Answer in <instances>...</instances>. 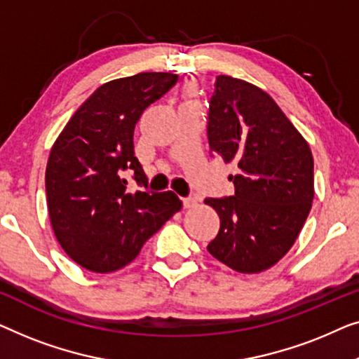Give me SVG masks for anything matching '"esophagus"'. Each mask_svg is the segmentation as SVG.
<instances>
[{"mask_svg":"<svg viewBox=\"0 0 359 359\" xmlns=\"http://www.w3.org/2000/svg\"><path fill=\"white\" fill-rule=\"evenodd\" d=\"M196 203H198V200H196L195 196H187V198H182V205H184V208H194Z\"/></svg>","mask_w":359,"mask_h":359,"instance_id":"obj_1","label":"esophagus"}]
</instances>
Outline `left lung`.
<instances>
[{
    "mask_svg": "<svg viewBox=\"0 0 359 359\" xmlns=\"http://www.w3.org/2000/svg\"><path fill=\"white\" fill-rule=\"evenodd\" d=\"M211 153L234 163V195L206 198L219 215L208 252L241 273L275 265L297 239L314 198L309 144L265 90L221 76L208 100Z\"/></svg>",
    "mask_w": 359,
    "mask_h": 359,
    "instance_id": "1",
    "label": "left lung"
}]
</instances>
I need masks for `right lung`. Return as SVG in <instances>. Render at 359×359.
Masks as SVG:
<instances>
[{
  "mask_svg": "<svg viewBox=\"0 0 359 359\" xmlns=\"http://www.w3.org/2000/svg\"><path fill=\"white\" fill-rule=\"evenodd\" d=\"M179 81L140 73L105 83L81 105L55 141L45 170L50 223L63 250L95 273L123 269L182 201L148 190L133 151V131L146 107ZM125 172L143 191L130 194Z\"/></svg>",
  "mask_w": 359,
  "mask_h": 359,
  "instance_id": "add662e5",
  "label": "right lung"
}]
</instances>
